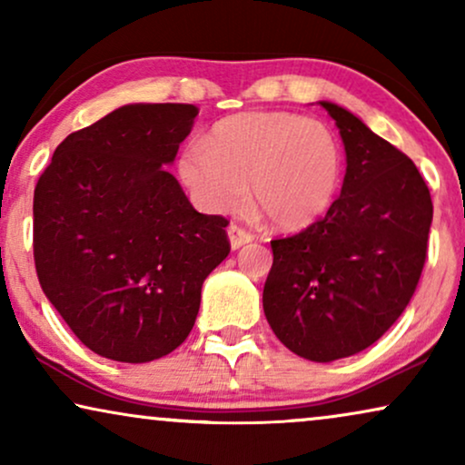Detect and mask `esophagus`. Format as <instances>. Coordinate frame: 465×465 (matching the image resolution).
Here are the masks:
<instances>
[{
    "mask_svg": "<svg viewBox=\"0 0 465 465\" xmlns=\"http://www.w3.org/2000/svg\"><path fill=\"white\" fill-rule=\"evenodd\" d=\"M228 239H231L232 250H239V247H243L245 243H252L253 232L245 231V228H241L237 224H231L228 226Z\"/></svg>",
    "mask_w": 465,
    "mask_h": 465,
    "instance_id": "obj_1",
    "label": "esophagus"
}]
</instances>
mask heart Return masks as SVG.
Returning a JSON list of instances; mask_svg holds the SVG:
<instances>
[{
    "instance_id": "1",
    "label": "heart",
    "mask_w": 465,
    "mask_h": 465,
    "mask_svg": "<svg viewBox=\"0 0 465 465\" xmlns=\"http://www.w3.org/2000/svg\"><path fill=\"white\" fill-rule=\"evenodd\" d=\"M183 186L212 213H237L250 196L279 231L313 226L334 205L342 150L322 120L292 112H245L220 120L177 161Z\"/></svg>"
}]
</instances>
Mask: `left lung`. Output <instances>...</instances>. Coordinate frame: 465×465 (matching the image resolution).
Listing matches in <instances>:
<instances>
[{"label":"left lung","mask_w":465,"mask_h":465,"mask_svg":"<svg viewBox=\"0 0 465 465\" xmlns=\"http://www.w3.org/2000/svg\"><path fill=\"white\" fill-rule=\"evenodd\" d=\"M347 152L341 196L317 224L271 241L262 307L290 351L332 361L364 351L402 315L428 256L434 205L404 152L326 104Z\"/></svg>","instance_id":"left-lung-1"}]
</instances>
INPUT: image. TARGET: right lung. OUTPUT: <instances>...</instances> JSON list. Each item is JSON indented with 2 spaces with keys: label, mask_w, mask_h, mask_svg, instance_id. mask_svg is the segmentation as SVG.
I'll use <instances>...</instances> for the list:
<instances>
[{
  "label": "right lung",
  "mask_w": 465,
  "mask_h": 465,
  "mask_svg": "<svg viewBox=\"0 0 465 465\" xmlns=\"http://www.w3.org/2000/svg\"><path fill=\"white\" fill-rule=\"evenodd\" d=\"M194 105L137 104L67 135L34 193L44 294L104 358L142 364L182 345L201 288L231 252L222 215L199 213L163 164Z\"/></svg>",
  "instance_id": "obj_1"
}]
</instances>
